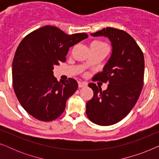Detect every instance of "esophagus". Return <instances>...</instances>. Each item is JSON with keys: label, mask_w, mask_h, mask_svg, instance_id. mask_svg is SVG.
<instances>
[{"label": "esophagus", "mask_w": 159, "mask_h": 159, "mask_svg": "<svg viewBox=\"0 0 159 159\" xmlns=\"http://www.w3.org/2000/svg\"><path fill=\"white\" fill-rule=\"evenodd\" d=\"M87 85H88V84H87L86 82H78V87H79L80 88H84V87H86Z\"/></svg>", "instance_id": "34e87169"}]
</instances>
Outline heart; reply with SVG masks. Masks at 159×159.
<instances>
[{"mask_svg":"<svg viewBox=\"0 0 159 159\" xmlns=\"http://www.w3.org/2000/svg\"><path fill=\"white\" fill-rule=\"evenodd\" d=\"M91 45H106L105 43H103V42H101V41H94L91 43Z\"/></svg>","mask_w":159,"mask_h":159,"instance_id":"b5f03b06","label":"heart"}]
</instances>
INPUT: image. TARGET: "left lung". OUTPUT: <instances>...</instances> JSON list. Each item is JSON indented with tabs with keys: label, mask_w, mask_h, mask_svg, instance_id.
Returning a JSON list of instances; mask_svg holds the SVG:
<instances>
[{
	"label": "left lung",
	"mask_w": 159,
	"mask_h": 159,
	"mask_svg": "<svg viewBox=\"0 0 159 159\" xmlns=\"http://www.w3.org/2000/svg\"><path fill=\"white\" fill-rule=\"evenodd\" d=\"M90 34L109 39L112 53L93 80L108 82V88L102 91L95 83L88 84L93 97L86 103V114L96 125H112L125 118L138 101L143 86L144 56L133 38L123 30L106 27Z\"/></svg>",
	"instance_id": "8db88e82"
}]
</instances>
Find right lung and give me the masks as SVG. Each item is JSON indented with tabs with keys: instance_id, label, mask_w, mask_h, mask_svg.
Instances as JSON below:
<instances>
[{
	"instance_id": "1",
	"label": "right lung",
	"mask_w": 159,
	"mask_h": 159,
	"mask_svg": "<svg viewBox=\"0 0 159 159\" xmlns=\"http://www.w3.org/2000/svg\"><path fill=\"white\" fill-rule=\"evenodd\" d=\"M88 38L86 33L67 34L53 26H44L19 43L12 63L13 87L19 103L34 118L57 119L78 88L72 78L58 82L55 65L65 62L69 48Z\"/></svg>"
}]
</instances>
